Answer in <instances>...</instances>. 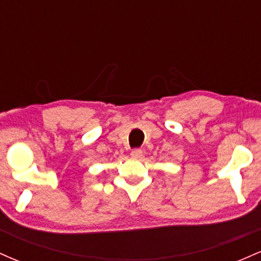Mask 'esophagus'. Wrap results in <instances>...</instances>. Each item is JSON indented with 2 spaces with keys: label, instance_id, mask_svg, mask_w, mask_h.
<instances>
[{
  "label": "esophagus",
  "instance_id": "1",
  "mask_svg": "<svg viewBox=\"0 0 261 261\" xmlns=\"http://www.w3.org/2000/svg\"><path fill=\"white\" fill-rule=\"evenodd\" d=\"M142 153L143 151L141 148H134L133 151H131V155H133L134 158H141L142 157Z\"/></svg>",
  "mask_w": 261,
  "mask_h": 261
}]
</instances>
